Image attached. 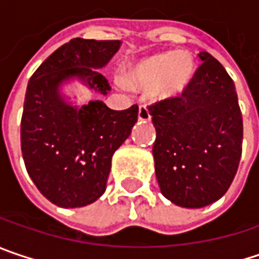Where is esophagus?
<instances>
[{"instance_id": "esophagus-1", "label": "esophagus", "mask_w": 259, "mask_h": 259, "mask_svg": "<svg viewBox=\"0 0 259 259\" xmlns=\"http://www.w3.org/2000/svg\"><path fill=\"white\" fill-rule=\"evenodd\" d=\"M139 120H141V122H147V120H150V113H149V109H147L146 106H140Z\"/></svg>"}]
</instances>
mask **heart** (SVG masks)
I'll list each match as a JSON object with an SVG mask.
<instances>
[{
	"mask_svg": "<svg viewBox=\"0 0 259 259\" xmlns=\"http://www.w3.org/2000/svg\"><path fill=\"white\" fill-rule=\"evenodd\" d=\"M196 72L193 57L187 51H166L149 56L133 65L125 78L116 83L122 90L152 93L159 100L181 96L190 85Z\"/></svg>",
	"mask_w": 259,
	"mask_h": 259,
	"instance_id": "obj_1",
	"label": "heart"
}]
</instances>
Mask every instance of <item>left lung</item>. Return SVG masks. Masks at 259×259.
<instances>
[{
    "mask_svg": "<svg viewBox=\"0 0 259 259\" xmlns=\"http://www.w3.org/2000/svg\"><path fill=\"white\" fill-rule=\"evenodd\" d=\"M187 90L149 106L156 130L155 172L162 194L181 208H203L229 190L242 156L243 120L234 82L206 51Z\"/></svg>",
    "mask_w": 259,
    "mask_h": 259,
    "instance_id": "1",
    "label": "left lung"
}]
</instances>
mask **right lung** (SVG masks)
Segmentation results:
<instances>
[{
	"label": "right lung",
	"mask_w": 259,
	"mask_h": 259,
	"mask_svg": "<svg viewBox=\"0 0 259 259\" xmlns=\"http://www.w3.org/2000/svg\"><path fill=\"white\" fill-rule=\"evenodd\" d=\"M120 41L75 38L57 48L29 79L20 123L22 155L38 190L62 208H81L106 190L112 156L130 137L139 106L112 110L102 100L76 106L62 87L79 81L106 96L112 88L99 72Z\"/></svg>",
	"instance_id": "obj_1"
}]
</instances>
